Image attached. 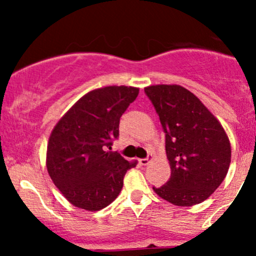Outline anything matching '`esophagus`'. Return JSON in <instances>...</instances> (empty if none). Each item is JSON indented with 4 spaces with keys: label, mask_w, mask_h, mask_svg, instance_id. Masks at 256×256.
Here are the masks:
<instances>
[{
    "label": "esophagus",
    "mask_w": 256,
    "mask_h": 256,
    "mask_svg": "<svg viewBox=\"0 0 256 256\" xmlns=\"http://www.w3.org/2000/svg\"><path fill=\"white\" fill-rule=\"evenodd\" d=\"M154 160V157H152V154H148V157L147 158H141L138 160V162H140V164H142V166H147V164H150V162Z\"/></svg>",
    "instance_id": "obj_1"
}]
</instances>
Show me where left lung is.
Returning a JSON list of instances; mask_svg holds the SVG:
<instances>
[{"instance_id": "8db88e82", "label": "left lung", "mask_w": 256, "mask_h": 256, "mask_svg": "<svg viewBox=\"0 0 256 256\" xmlns=\"http://www.w3.org/2000/svg\"><path fill=\"white\" fill-rule=\"evenodd\" d=\"M144 92L166 134L171 177L154 190L167 202L190 207L220 186L230 164V142L223 126L193 92L176 84L150 85Z\"/></svg>"}]
</instances>
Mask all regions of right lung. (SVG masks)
<instances>
[{
    "label": "right lung",
    "mask_w": 256,
    "mask_h": 256,
    "mask_svg": "<svg viewBox=\"0 0 256 256\" xmlns=\"http://www.w3.org/2000/svg\"><path fill=\"white\" fill-rule=\"evenodd\" d=\"M138 88L112 85L82 96L49 136L48 174L68 202L96 212L116 200L128 170L136 166L112 150L120 118L138 98Z\"/></svg>",
    "instance_id": "add662e5"
}]
</instances>
